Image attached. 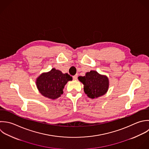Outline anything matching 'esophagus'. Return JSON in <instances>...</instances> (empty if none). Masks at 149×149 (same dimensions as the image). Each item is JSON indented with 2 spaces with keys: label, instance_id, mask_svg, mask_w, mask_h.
I'll list each match as a JSON object with an SVG mask.
<instances>
[{
  "label": "esophagus",
  "instance_id": "34e87169",
  "mask_svg": "<svg viewBox=\"0 0 149 149\" xmlns=\"http://www.w3.org/2000/svg\"><path fill=\"white\" fill-rule=\"evenodd\" d=\"M72 78H73V79L76 80V79H77V78H78V75L76 74V75H74V76L72 77Z\"/></svg>",
  "mask_w": 149,
  "mask_h": 149
}]
</instances>
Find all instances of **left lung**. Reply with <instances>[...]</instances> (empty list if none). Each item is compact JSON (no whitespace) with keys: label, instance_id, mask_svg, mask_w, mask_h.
<instances>
[{"label":"left lung","instance_id":"obj_1","mask_svg":"<svg viewBox=\"0 0 149 149\" xmlns=\"http://www.w3.org/2000/svg\"><path fill=\"white\" fill-rule=\"evenodd\" d=\"M78 79L84 85L85 93L91 99L100 97L108 91L109 81L107 77L100 75L96 71L88 72L85 76L79 77Z\"/></svg>","mask_w":149,"mask_h":149}]
</instances>
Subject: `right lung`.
<instances>
[{"instance_id": "obj_1", "label": "right lung", "mask_w": 149, "mask_h": 149, "mask_svg": "<svg viewBox=\"0 0 149 149\" xmlns=\"http://www.w3.org/2000/svg\"><path fill=\"white\" fill-rule=\"evenodd\" d=\"M71 80L72 77L67 73L63 74L61 71L53 68L50 71L40 74L36 80V85L43 96L56 99L61 96L64 86Z\"/></svg>"}]
</instances>
